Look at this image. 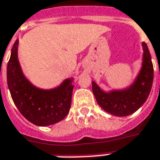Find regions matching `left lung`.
I'll list each match as a JSON object with an SVG mask.
<instances>
[{"label":"left lung","instance_id":"left-lung-1","mask_svg":"<svg viewBox=\"0 0 160 160\" xmlns=\"http://www.w3.org/2000/svg\"><path fill=\"white\" fill-rule=\"evenodd\" d=\"M142 66L132 83L121 90L105 92L92 81V92L99 107L115 116H128L142 106L151 92L153 66L147 45L142 43Z\"/></svg>","mask_w":160,"mask_h":160}]
</instances>
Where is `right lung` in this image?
<instances>
[{"mask_svg": "<svg viewBox=\"0 0 160 160\" xmlns=\"http://www.w3.org/2000/svg\"><path fill=\"white\" fill-rule=\"evenodd\" d=\"M16 40L7 66L8 87L16 107L34 125L46 127L62 121L71 106L74 78H66L52 89L35 86L22 72Z\"/></svg>", "mask_w": 160, "mask_h": 160, "instance_id": "right-lung-1", "label": "right lung"}]
</instances>
